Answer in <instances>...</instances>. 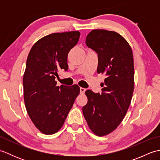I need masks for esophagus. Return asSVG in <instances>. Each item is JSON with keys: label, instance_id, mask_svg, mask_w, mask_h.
I'll use <instances>...</instances> for the list:
<instances>
[{"label": "esophagus", "instance_id": "obj_1", "mask_svg": "<svg viewBox=\"0 0 160 160\" xmlns=\"http://www.w3.org/2000/svg\"><path fill=\"white\" fill-rule=\"evenodd\" d=\"M80 93H82V94L84 93V92H85V91H86V89L82 87H80Z\"/></svg>", "mask_w": 160, "mask_h": 160}]
</instances>
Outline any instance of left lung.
Masks as SVG:
<instances>
[{"label": "left lung", "mask_w": 160, "mask_h": 160, "mask_svg": "<svg viewBox=\"0 0 160 160\" xmlns=\"http://www.w3.org/2000/svg\"><path fill=\"white\" fill-rule=\"evenodd\" d=\"M86 45L98 55L97 72L105 74L102 93L86 91L87 104L82 107L91 131L98 136L113 132L123 120L134 90V62L132 49L118 33L93 29Z\"/></svg>", "instance_id": "1"}]
</instances>
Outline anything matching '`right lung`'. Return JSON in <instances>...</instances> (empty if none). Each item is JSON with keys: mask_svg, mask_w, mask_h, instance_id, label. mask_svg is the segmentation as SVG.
Wrapping results in <instances>:
<instances>
[{"mask_svg": "<svg viewBox=\"0 0 160 160\" xmlns=\"http://www.w3.org/2000/svg\"><path fill=\"white\" fill-rule=\"evenodd\" d=\"M79 32L53 33L32 47L23 75L24 101L29 116L46 135L58 131L80 93L77 84L57 86L58 70L68 69L67 56L78 43Z\"/></svg>", "mask_w": 160, "mask_h": 160, "instance_id": "1", "label": "right lung"}]
</instances>
